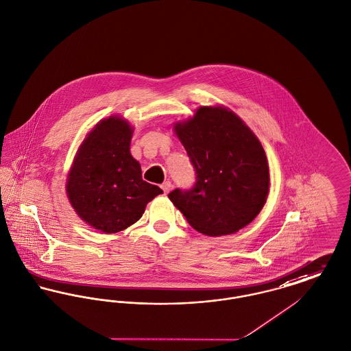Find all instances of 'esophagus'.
Instances as JSON below:
<instances>
[{
  "mask_svg": "<svg viewBox=\"0 0 351 351\" xmlns=\"http://www.w3.org/2000/svg\"><path fill=\"white\" fill-rule=\"evenodd\" d=\"M161 189L164 190L165 194H167L170 191V189H171V182L170 181H165L164 184H161Z\"/></svg>",
  "mask_w": 351,
  "mask_h": 351,
  "instance_id": "34e87169",
  "label": "esophagus"
}]
</instances>
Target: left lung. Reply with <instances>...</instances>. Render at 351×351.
<instances>
[{"label": "left lung", "instance_id": "1", "mask_svg": "<svg viewBox=\"0 0 351 351\" xmlns=\"http://www.w3.org/2000/svg\"><path fill=\"white\" fill-rule=\"evenodd\" d=\"M174 132L197 177L191 189H176L167 197L189 224L221 237L254 221L269 190L267 156L254 132L223 107L198 108Z\"/></svg>", "mask_w": 351, "mask_h": 351}]
</instances>
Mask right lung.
<instances>
[{
    "label": "right lung",
    "mask_w": 351,
    "mask_h": 351,
    "mask_svg": "<svg viewBox=\"0 0 351 351\" xmlns=\"http://www.w3.org/2000/svg\"><path fill=\"white\" fill-rule=\"evenodd\" d=\"M132 127L111 116L93 128L76 153L66 191L76 214L106 234L138 221L148 202L162 190L141 177L130 152Z\"/></svg>",
    "instance_id": "right-lung-1"
}]
</instances>
